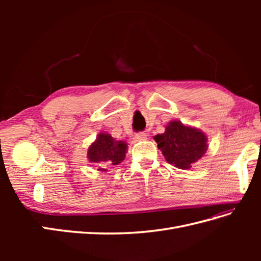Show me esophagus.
<instances>
[{"label":"esophagus","instance_id":"1","mask_svg":"<svg viewBox=\"0 0 261 261\" xmlns=\"http://www.w3.org/2000/svg\"><path fill=\"white\" fill-rule=\"evenodd\" d=\"M147 134L146 133H137L134 136V140L135 141H140V140H146L147 139Z\"/></svg>","mask_w":261,"mask_h":261}]
</instances>
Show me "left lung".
<instances>
[{
    "instance_id": "left-lung-1",
    "label": "left lung",
    "mask_w": 261,
    "mask_h": 261,
    "mask_svg": "<svg viewBox=\"0 0 261 261\" xmlns=\"http://www.w3.org/2000/svg\"><path fill=\"white\" fill-rule=\"evenodd\" d=\"M165 160L178 169L187 170L207 151V136L198 128L186 126L179 121L170 122L163 134L155 135Z\"/></svg>"
}]
</instances>
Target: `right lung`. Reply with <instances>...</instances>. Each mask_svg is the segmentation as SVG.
<instances>
[{
    "label": "right lung",
    "instance_id": "1",
    "mask_svg": "<svg viewBox=\"0 0 261 261\" xmlns=\"http://www.w3.org/2000/svg\"><path fill=\"white\" fill-rule=\"evenodd\" d=\"M127 144L124 140H116L110 134L100 133L96 140L88 148L89 162L96 163L99 171L106 172V165H117L125 159Z\"/></svg>",
    "mask_w": 261,
    "mask_h": 261
}]
</instances>
